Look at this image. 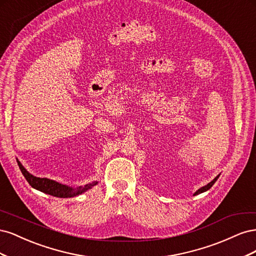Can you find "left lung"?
<instances>
[{
  "label": "left lung",
  "mask_w": 256,
  "mask_h": 256,
  "mask_svg": "<svg viewBox=\"0 0 256 256\" xmlns=\"http://www.w3.org/2000/svg\"><path fill=\"white\" fill-rule=\"evenodd\" d=\"M219 176L220 175H218V176H216V178H214V180H212L210 182H209V184H207L206 186H204V187H202V188H200V189H198L196 193H194V196H196V194H200V193H202V192H205V191H207V190H209V189H210L212 187V184L216 182V180H218V178H219Z\"/></svg>",
  "instance_id": "8db88e82"
}]
</instances>
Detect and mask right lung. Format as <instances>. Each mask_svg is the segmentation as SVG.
I'll use <instances>...</instances> for the list:
<instances>
[{
	"mask_svg": "<svg viewBox=\"0 0 256 256\" xmlns=\"http://www.w3.org/2000/svg\"><path fill=\"white\" fill-rule=\"evenodd\" d=\"M17 162H18L19 168L21 170L23 176H24L26 182L30 186H32L33 188L40 190L42 192L47 193V194L56 196V198H72L76 196H79L82 192L92 188V186L97 184V182H94L86 184L85 187H79V188L74 189V188L68 187V186L62 184H58L54 180H48V178H40V177L33 176L32 174H30L24 168H23V166L18 160H17Z\"/></svg>",
	"mask_w": 256,
	"mask_h": 256,
	"instance_id": "right-lung-1",
	"label": "right lung"
}]
</instances>
